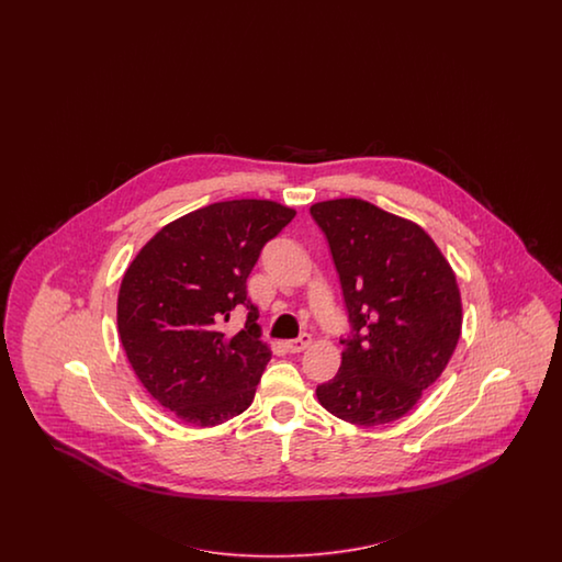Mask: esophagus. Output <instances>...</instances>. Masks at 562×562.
Returning <instances> with one entry per match:
<instances>
[{"label": "esophagus", "instance_id": "34e87169", "mask_svg": "<svg viewBox=\"0 0 562 562\" xmlns=\"http://www.w3.org/2000/svg\"><path fill=\"white\" fill-rule=\"evenodd\" d=\"M308 344H311V336L301 334L296 340H289L284 346L289 348L290 352H303Z\"/></svg>", "mask_w": 562, "mask_h": 562}]
</instances>
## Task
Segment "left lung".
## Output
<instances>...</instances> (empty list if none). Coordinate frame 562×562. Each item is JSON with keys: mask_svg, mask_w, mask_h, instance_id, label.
<instances>
[{"mask_svg": "<svg viewBox=\"0 0 562 562\" xmlns=\"http://www.w3.org/2000/svg\"><path fill=\"white\" fill-rule=\"evenodd\" d=\"M324 231L350 334L340 371L317 385L327 412L387 425L441 376L461 334L456 273L425 231L357 198L311 205Z\"/></svg>", "mask_w": 562, "mask_h": 562, "instance_id": "8db88e82", "label": "left lung"}]
</instances>
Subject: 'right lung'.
<instances>
[{
	"label": "right lung",
	"instance_id": "1",
	"mask_svg": "<svg viewBox=\"0 0 562 562\" xmlns=\"http://www.w3.org/2000/svg\"><path fill=\"white\" fill-rule=\"evenodd\" d=\"M294 214L268 200L205 205L158 231L123 276V350L142 385L183 423L222 425L251 406L272 355L257 336L247 278ZM235 305L248 319L228 339L220 325Z\"/></svg>",
	"mask_w": 562,
	"mask_h": 562
}]
</instances>
